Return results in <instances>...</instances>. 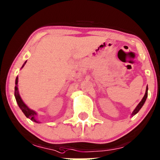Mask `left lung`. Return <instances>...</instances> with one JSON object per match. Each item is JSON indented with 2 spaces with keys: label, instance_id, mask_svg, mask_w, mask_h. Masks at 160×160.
<instances>
[{
  "label": "left lung",
  "instance_id": "8db88e82",
  "mask_svg": "<svg viewBox=\"0 0 160 160\" xmlns=\"http://www.w3.org/2000/svg\"><path fill=\"white\" fill-rule=\"evenodd\" d=\"M148 85H147L146 90V93H145L143 98H142V100H141L140 102L138 103V105L137 106L135 109H134V110L133 112H132V117H133L134 115H135L136 114L138 113L139 111H140V109H141V108H142V106H143L145 102H146L147 97H148Z\"/></svg>",
  "mask_w": 160,
  "mask_h": 160
}]
</instances>
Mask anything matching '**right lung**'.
<instances>
[{"label":"right lung","mask_w":160,"mask_h":160,"mask_svg":"<svg viewBox=\"0 0 160 160\" xmlns=\"http://www.w3.org/2000/svg\"><path fill=\"white\" fill-rule=\"evenodd\" d=\"M26 62L27 61L24 62V64L22 65L21 68L24 67V65H26ZM18 77H17L15 80V87H14V97H15L16 101L17 103H18V106H19L20 109H21L22 112L24 113V115H26V118H29V119L32 120V121L35 122V123H39V121H37L36 120V116L37 115L36 112L32 110V109H31L30 108H28V106H27L26 103L23 102V101L22 100L21 97H20V95L19 94V91H18Z\"/></svg>","instance_id":"right-lung-1"}]
</instances>
